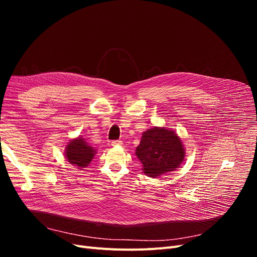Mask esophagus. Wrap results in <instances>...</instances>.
Instances as JSON below:
<instances>
[{"mask_svg": "<svg viewBox=\"0 0 257 257\" xmlns=\"http://www.w3.org/2000/svg\"><path fill=\"white\" fill-rule=\"evenodd\" d=\"M111 146L112 147H116V146H122V142L121 141H113L111 143Z\"/></svg>", "mask_w": 257, "mask_h": 257, "instance_id": "esophagus-1", "label": "esophagus"}]
</instances>
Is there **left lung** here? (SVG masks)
<instances>
[{
	"instance_id": "left-lung-1",
	"label": "left lung",
	"mask_w": 257,
	"mask_h": 257,
	"mask_svg": "<svg viewBox=\"0 0 257 257\" xmlns=\"http://www.w3.org/2000/svg\"><path fill=\"white\" fill-rule=\"evenodd\" d=\"M135 154L142 162L143 172L148 177L158 178L180 167L185 151L173 130L155 126L144 132Z\"/></svg>"
}]
</instances>
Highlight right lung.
<instances>
[{"label": "right lung", "mask_w": 257, "mask_h": 257, "mask_svg": "<svg viewBox=\"0 0 257 257\" xmlns=\"http://www.w3.org/2000/svg\"><path fill=\"white\" fill-rule=\"evenodd\" d=\"M96 150L89 146V144L81 137L72 139L65 147V158L69 164L82 169L89 166L91 161L94 158Z\"/></svg>", "instance_id": "right-lung-1"}]
</instances>
